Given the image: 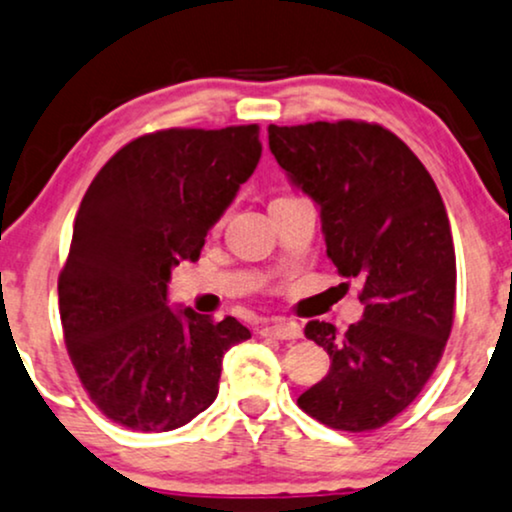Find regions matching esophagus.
Masks as SVG:
<instances>
[{
    "instance_id": "34e87169",
    "label": "esophagus",
    "mask_w": 512,
    "mask_h": 512,
    "mask_svg": "<svg viewBox=\"0 0 512 512\" xmlns=\"http://www.w3.org/2000/svg\"><path fill=\"white\" fill-rule=\"evenodd\" d=\"M263 334L273 339H301V325L294 320H275L273 325L263 327Z\"/></svg>"
}]
</instances>
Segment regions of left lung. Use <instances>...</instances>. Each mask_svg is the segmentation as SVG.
<instances>
[{"mask_svg": "<svg viewBox=\"0 0 512 512\" xmlns=\"http://www.w3.org/2000/svg\"><path fill=\"white\" fill-rule=\"evenodd\" d=\"M268 142L318 204L327 256L361 282L365 306L344 334L306 325L332 363L296 403L332 430H377L415 401L451 334L456 251L446 206L418 156L377 123L270 125Z\"/></svg>", "mask_w": 512, "mask_h": 512, "instance_id": "1", "label": "left lung"}]
</instances>
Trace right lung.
Returning <instances> with one entry per match:
<instances>
[{
    "instance_id": "obj_1",
    "label": "right lung",
    "mask_w": 512,
    "mask_h": 512,
    "mask_svg": "<svg viewBox=\"0 0 512 512\" xmlns=\"http://www.w3.org/2000/svg\"><path fill=\"white\" fill-rule=\"evenodd\" d=\"M258 125L170 128L106 161L80 201L59 275L68 356L106 418L137 432L187 425L218 396L239 320L170 308V270L197 261L261 159Z\"/></svg>"
}]
</instances>
